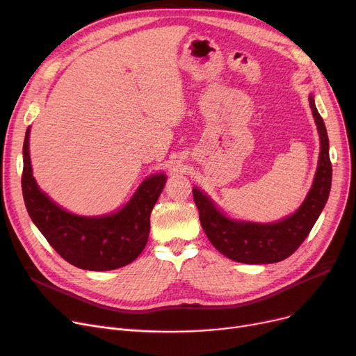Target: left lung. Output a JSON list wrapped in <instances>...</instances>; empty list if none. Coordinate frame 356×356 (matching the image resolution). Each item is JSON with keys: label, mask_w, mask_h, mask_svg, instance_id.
<instances>
[{"label": "left lung", "mask_w": 356, "mask_h": 356, "mask_svg": "<svg viewBox=\"0 0 356 356\" xmlns=\"http://www.w3.org/2000/svg\"><path fill=\"white\" fill-rule=\"evenodd\" d=\"M309 101L321 136V154L312 189L293 215L273 223L229 219L216 208L207 193L193 188V199L204 234L220 254L236 263L271 264L286 259L302 245L325 208L332 184L329 138L312 95Z\"/></svg>", "instance_id": "8db88e82"}]
</instances>
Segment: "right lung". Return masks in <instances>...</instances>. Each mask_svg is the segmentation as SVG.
Masks as SVG:
<instances>
[{
    "label": "right lung",
    "instance_id": "right-lung-1",
    "mask_svg": "<svg viewBox=\"0 0 356 356\" xmlns=\"http://www.w3.org/2000/svg\"><path fill=\"white\" fill-rule=\"evenodd\" d=\"M30 127L23 145L22 188L27 212L49 244L72 266L89 271L124 267L143 252L149 215L164 188L165 175L147 177L125 207L111 215L79 216L62 209L37 186L29 152Z\"/></svg>",
    "mask_w": 356,
    "mask_h": 356
}]
</instances>
